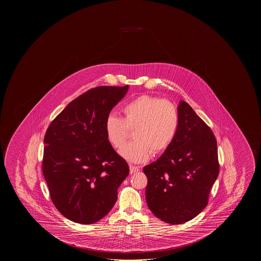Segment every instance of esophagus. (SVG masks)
I'll return each mask as SVG.
<instances>
[{"instance_id":"esophagus-1","label":"esophagus","mask_w":261,"mask_h":261,"mask_svg":"<svg viewBox=\"0 0 261 261\" xmlns=\"http://www.w3.org/2000/svg\"><path fill=\"white\" fill-rule=\"evenodd\" d=\"M129 167H130V174L137 173V172H138L139 170H140V167H137V166H133V165H130Z\"/></svg>"}]
</instances>
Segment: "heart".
Wrapping results in <instances>:
<instances>
[{
    "mask_svg": "<svg viewBox=\"0 0 261 261\" xmlns=\"http://www.w3.org/2000/svg\"><path fill=\"white\" fill-rule=\"evenodd\" d=\"M121 118L110 115L105 122L108 143L119 149L133 130L135 139L120 151L130 162H145L152 153L161 154L171 145L179 127L178 108L172 101L143 94L120 109Z\"/></svg>",
    "mask_w": 261,
    "mask_h": 261,
    "instance_id": "b5f03b06",
    "label": "heart"
}]
</instances>
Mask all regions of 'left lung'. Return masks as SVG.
<instances>
[{
  "mask_svg": "<svg viewBox=\"0 0 261 261\" xmlns=\"http://www.w3.org/2000/svg\"><path fill=\"white\" fill-rule=\"evenodd\" d=\"M178 112L179 127L171 145L143 168L149 210L171 225L189 221L205 208L219 173L218 145L210 126L184 101Z\"/></svg>",
  "mask_w": 261,
  "mask_h": 261,
  "instance_id": "obj_1",
  "label": "left lung"
}]
</instances>
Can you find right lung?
Wrapping results in <instances>:
<instances>
[{
  "instance_id": "1",
  "label": "right lung",
  "mask_w": 261,
  "mask_h": 261,
  "mask_svg": "<svg viewBox=\"0 0 261 261\" xmlns=\"http://www.w3.org/2000/svg\"><path fill=\"white\" fill-rule=\"evenodd\" d=\"M128 86H98L73 100L51 122L42 162L51 202L64 217L93 224L112 210L129 175L105 135V122Z\"/></svg>"
}]
</instances>
